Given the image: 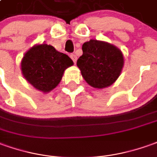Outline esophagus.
<instances>
[{
    "label": "esophagus",
    "mask_w": 157,
    "mask_h": 157,
    "mask_svg": "<svg viewBox=\"0 0 157 157\" xmlns=\"http://www.w3.org/2000/svg\"><path fill=\"white\" fill-rule=\"evenodd\" d=\"M70 57H71V59L72 60V61L74 62V63H76L77 61V56L75 54H71L70 55Z\"/></svg>",
    "instance_id": "obj_1"
}]
</instances>
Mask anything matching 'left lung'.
<instances>
[{"label": "left lung", "mask_w": 157, "mask_h": 157, "mask_svg": "<svg viewBox=\"0 0 157 157\" xmlns=\"http://www.w3.org/2000/svg\"><path fill=\"white\" fill-rule=\"evenodd\" d=\"M82 50L77 66L90 86L101 89L115 82L124 65L120 49L106 42L90 40L83 44Z\"/></svg>", "instance_id": "left-lung-1"}]
</instances>
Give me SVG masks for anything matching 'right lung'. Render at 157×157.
<instances>
[{"instance_id": "right-lung-1", "label": "right lung", "mask_w": 157, "mask_h": 157, "mask_svg": "<svg viewBox=\"0 0 157 157\" xmlns=\"http://www.w3.org/2000/svg\"><path fill=\"white\" fill-rule=\"evenodd\" d=\"M72 64L66 54L44 44L26 52L21 61V70L25 79L36 89L48 92L58 85L65 70Z\"/></svg>"}]
</instances>
